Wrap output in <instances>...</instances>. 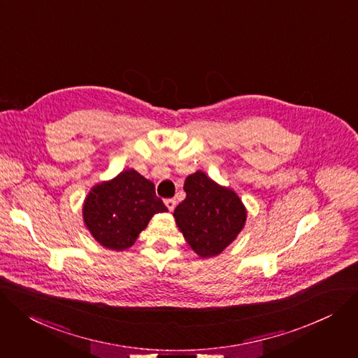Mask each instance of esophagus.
<instances>
[{
	"label": "esophagus",
	"instance_id": "esophagus-1",
	"mask_svg": "<svg viewBox=\"0 0 358 358\" xmlns=\"http://www.w3.org/2000/svg\"><path fill=\"white\" fill-rule=\"evenodd\" d=\"M164 203H166V206H167V208H169L170 211H173V210L176 208V206H177V201H176L174 199H169V200H166Z\"/></svg>",
	"mask_w": 358,
	"mask_h": 358
}]
</instances>
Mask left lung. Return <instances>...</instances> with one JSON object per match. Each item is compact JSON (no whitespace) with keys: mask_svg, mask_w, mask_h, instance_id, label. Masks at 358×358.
<instances>
[{"mask_svg":"<svg viewBox=\"0 0 358 358\" xmlns=\"http://www.w3.org/2000/svg\"><path fill=\"white\" fill-rule=\"evenodd\" d=\"M185 200L174 210L178 230L201 258L215 257L241 233L247 208L237 192L196 171L184 182Z\"/></svg>","mask_w":358,"mask_h":358,"instance_id":"8db88e82","label":"left lung"}]
</instances>
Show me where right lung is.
<instances>
[{"mask_svg": "<svg viewBox=\"0 0 358 358\" xmlns=\"http://www.w3.org/2000/svg\"><path fill=\"white\" fill-rule=\"evenodd\" d=\"M169 211L154 184L134 169L96 182L83 204L84 225L96 243L114 251L131 247L157 213Z\"/></svg>", "mask_w": 358, "mask_h": 358, "instance_id": "add662e5", "label": "right lung"}]
</instances>
